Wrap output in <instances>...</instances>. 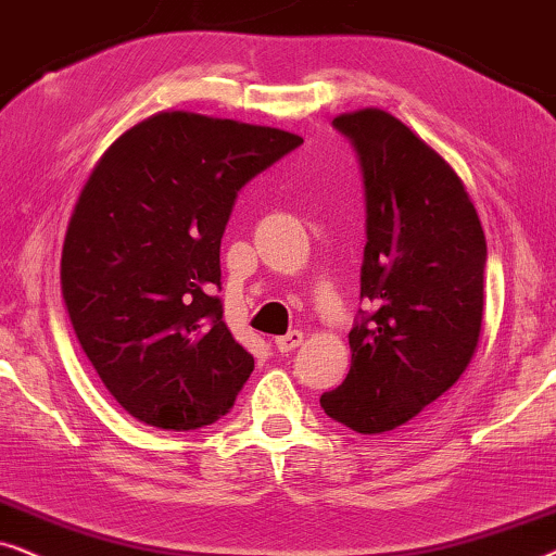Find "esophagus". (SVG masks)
I'll return each instance as SVG.
<instances>
[{"instance_id":"esophagus-1","label":"esophagus","mask_w":556,"mask_h":556,"mask_svg":"<svg viewBox=\"0 0 556 556\" xmlns=\"http://www.w3.org/2000/svg\"><path fill=\"white\" fill-rule=\"evenodd\" d=\"M302 340H305V332H302V330H290V332H287V336L274 340V345H277L279 353H290L298 345H302Z\"/></svg>"}]
</instances>
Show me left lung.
I'll return each instance as SVG.
<instances>
[{
	"instance_id": "obj_1",
	"label": "left lung",
	"mask_w": 556,
	"mask_h": 556,
	"mask_svg": "<svg viewBox=\"0 0 556 556\" xmlns=\"http://www.w3.org/2000/svg\"><path fill=\"white\" fill-rule=\"evenodd\" d=\"M366 190L351 371L325 391L328 417L361 434L406 425L468 368L483 323L485 236L455 169L381 109L332 118Z\"/></svg>"
}]
</instances>
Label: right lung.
<instances>
[{"label": "right lung", "instance_id": "add662e5", "mask_svg": "<svg viewBox=\"0 0 556 556\" xmlns=\"http://www.w3.org/2000/svg\"><path fill=\"white\" fill-rule=\"evenodd\" d=\"M302 137L162 111L103 152L80 190L61 287L111 396L150 427L224 417L254 371L224 323L220 239L239 190Z\"/></svg>", "mask_w": 556, "mask_h": 556}]
</instances>
